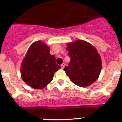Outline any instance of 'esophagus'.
<instances>
[{
	"mask_svg": "<svg viewBox=\"0 0 122 122\" xmlns=\"http://www.w3.org/2000/svg\"><path fill=\"white\" fill-rule=\"evenodd\" d=\"M65 64L64 63H62V64L61 65V67H62V69H63V68H64V67H65Z\"/></svg>",
	"mask_w": 122,
	"mask_h": 122,
	"instance_id": "1",
	"label": "esophagus"
}]
</instances>
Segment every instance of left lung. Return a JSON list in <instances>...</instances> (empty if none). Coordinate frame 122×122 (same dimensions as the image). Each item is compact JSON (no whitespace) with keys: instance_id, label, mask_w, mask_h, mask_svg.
<instances>
[{"instance_id":"1","label":"left lung","mask_w":122,"mask_h":122,"mask_svg":"<svg viewBox=\"0 0 122 122\" xmlns=\"http://www.w3.org/2000/svg\"><path fill=\"white\" fill-rule=\"evenodd\" d=\"M66 49L71 60L63 70L72 82L85 87L97 80L101 70V59L94 46L77 40L68 43Z\"/></svg>"}]
</instances>
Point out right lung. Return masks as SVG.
<instances>
[{"instance_id": "add662e5", "label": "right lung", "mask_w": 122, "mask_h": 122, "mask_svg": "<svg viewBox=\"0 0 122 122\" xmlns=\"http://www.w3.org/2000/svg\"><path fill=\"white\" fill-rule=\"evenodd\" d=\"M49 46L43 42H34L28 49L21 68V77L33 89H41L52 81L54 73L61 68Z\"/></svg>"}]
</instances>
